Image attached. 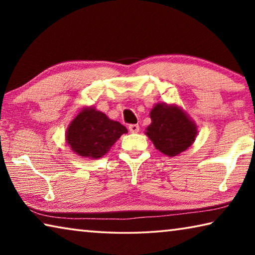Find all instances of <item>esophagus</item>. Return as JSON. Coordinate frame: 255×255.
<instances>
[{"instance_id":"1","label":"esophagus","mask_w":255,"mask_h":255,"mask_svg":"<svg viewBox=\"0 0 255 255\" xmlns=\"http://www.w3.org/2000/svg\"><path fill=\"white\" fill-rule=\"evenodd\" d=\"M129 131L130 132H138L139 131V126H138V125H136V124H132V125H129Z\"/></svg>"}]
</instances>
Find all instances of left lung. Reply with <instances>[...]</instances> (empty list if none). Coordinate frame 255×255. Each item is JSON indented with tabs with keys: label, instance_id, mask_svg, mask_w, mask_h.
Here are the masks:
<instances>
[{
	"label": "left lung",
	"instance_id": "obj_1",
	"mask_svg": "<svg viewBox=\"0 0 255 255\" xmlns=\"http://www.w3.org/2000/svg\"><path fill=\"white\" fill-rule=\"evenodd\" d=\"M152 124L145 133L155 148L167 156H175L192 145L197 136V126L178 106L157 103L150 111Z\"/></svg>",
	"mask_w": 255,
	"mask_h": 255
}]
</instances>
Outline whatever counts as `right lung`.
Here are the masks:
<instances>
[{"mask_svg":"<svg viewBox=\"0 0 255 255\" xmlns=\"http://www.w3.org/2000/svg\"><path fill=\"white\" fill-rule=\"evenodd\" d=\"M127 128L109 119L94 107L83 108L72 120L66 130V143L82 157L100 158L109 152L111 146Z\"/></svg>","mask_w":255,"mask_h":255,"instance_id":"1","label":"right lung"}]
</instances>
